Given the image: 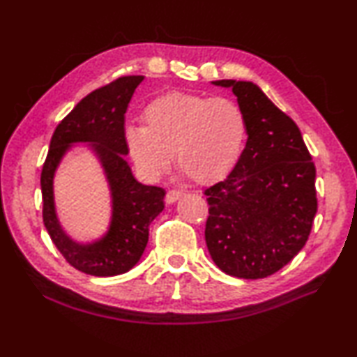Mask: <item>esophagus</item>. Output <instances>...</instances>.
<instances>
[{
    "label": "esophagus",
    "mask_w": 357,
    "mask_h": 357,
    "mask_svg": "<svg viewBox=\"0 0 357 357\" xmlns=\"http://www.w3.org/2000/svg\"><path fill=\"white\" fill-rule=\"evenodd\" d=\"M181 197H182V191H179V190H170V191H167L165 201H166V204H174L175 201H178Z\"/></svg>",
    "instance_id": "34e87169"
}]
</instances>
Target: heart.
<instances>
[{
    "label": "heart",
    "mask_w": 357,
    "mask_h": 357,
    "mask_svg": "<svg viewBox=\"0 0 357 357\" xmlns=\"http://www.w3.org/2000/svg\"><path fill=\"white\" fill-rule=\"evenodd\" d=\"M143 127H128L126 142L142 172H169L176 153L182 172L198 185L223 181L238 165L246 140V119L227 98L170 91L143 112Z\"/></svg>",
    "instance_id": "obj_1"
}]
</instances>
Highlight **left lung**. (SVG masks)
Instances as JSON below:
<instances>
[{
	"label": "left lung",
	"mask_w": 357,
	"mask_h": 357,
	"mask_svg": "<svg viewBox=\"0 0 357 357\" xmlns=\"http://www.w3.org/2000/svg\"><path fill=\"white\" fill-rule=\"evenodd\" d=\"M230 87L246 119V146L235 169L207 188L206 243L223 273L264 278L305 246L318 208L315 165L301 130L251 82Z\"/></svg>",
	"instance_id": "obj_1"
}]
</instances>
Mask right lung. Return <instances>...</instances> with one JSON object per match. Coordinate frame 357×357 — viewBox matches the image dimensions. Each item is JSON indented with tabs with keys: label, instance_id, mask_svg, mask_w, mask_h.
Returning <instances> with one entry per match:
<instances>
[{
	"label": "right lung",
	"instance_id": "add662e5",
	"mask_svg": "<svg viewBox=\"0 0 357 357\" xmlns=\"http://www.w3.org/2000/svg\"><path fill=\"white\" fill-rule=\"evenodd\" d=\"M143 75H123L91 91L74 106L51 138L48 156L42 167L40 188L43 223L70 266L96 277L130 271L140 261L149 242V226L165 208V190L138 182L126 158V112ZM73 142H89L97 153L113 195L110 230L99 241L80 244L60 227L53 203V175Z\"/></svg>",
	"mask_w": 357,
	"mask_h": 357
}]
</instances>
